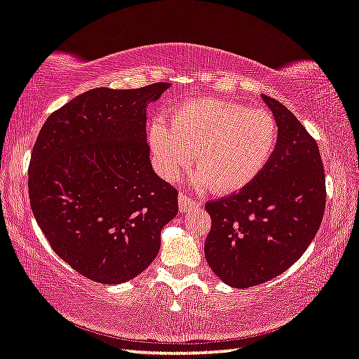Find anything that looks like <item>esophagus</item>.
I'll list each match as a JSON object with an SVG mask.
<instances>
[{"label":"esophagus","mask_w":359,"mask_h":359,"mask_svg":"<svg viewBox=\"0 0 359 359\" xmlns=\"http://www.w3.org/2000/svg\"><path fill=\"white\" fill-rule=\"evenodd\" d=\"M200 206V203L193 200L189 195H184V193H180L179 195V209L182 212H187V210H190L193 208H198Z\"/></svg>","instance_id":"esophagus-1"}]
</instances>
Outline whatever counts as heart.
I'll return each instance as SVG.
<instances>
[{
	"instance_id": "obj_1",
	"label": "heart",
	"mask_w": 359,
	"mask_h": 359,
	"mask_svg": "<svg viewBox=\"0 0 359 359\" xmlns=\"http://www.w3.org/2000/svg\"><path fill=\"white\" fill-rule=\"evenodd\" d=\"M149 139L153 164L163 179H177L190 168L193 153L196 184L231 193L257 179L270 163L278 144V123L262 108L195 99L175 108L170 126L155 119Z\"/></svg>"
}]
</instances>
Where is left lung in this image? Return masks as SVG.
<instances>
[{
    "label": "left lung",
    "mask_w": 359,
    "mask_h": 359,
    "mask_svg": "<svg viewBox=\"0 0 359 359\" xmlns=\"http://www.w3.org/2000/svg\"><path fill=\"white\" fill-rule=\"evenodd\" d=\"M262 99L278 123L270 163L244 189L206 203L212 220L206 260L222 281L238 289L270 281L302 257L326 206L316 140L281 102Z\"/></svg>",
    "instance_id": "8db88e82"
}]
</instances>
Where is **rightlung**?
Wrapping results in <instances>:
<instances>
[{"mask_svg": "<svg viewBox=\"0 0 359 359\" xmlns=\"http://www.w3.org/2000/svg\"><path fill=\"white\" fill-rule=\"evenodd\" d=\"M168 88L90 89L50 113L33 145V215L53 251L93 281L144 271L179 210V191L151 168L145 130L147 105Z\"/></svg>", "mask_w": 359, "mask_h": 359, "instance_id": "1", "label": "right lung"}]
</instances>
